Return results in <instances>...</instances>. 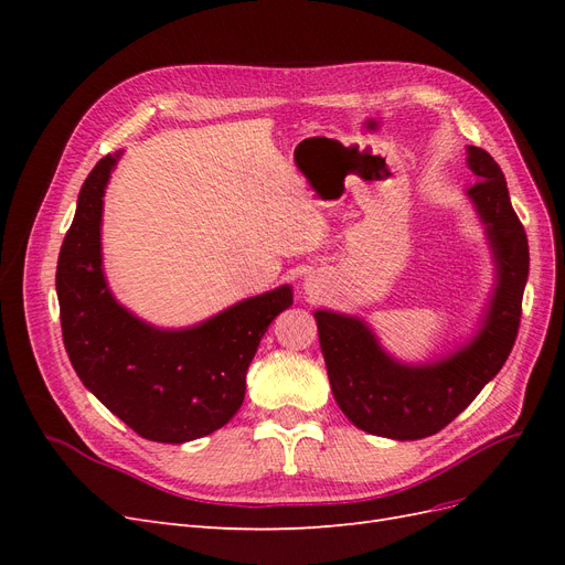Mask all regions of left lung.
<instances>
[{
    "mask_svg": "<svg viewBox=\"0 0 565 565\" xmlns=\"http://www.w3.org/2000/svg\"><path fill=\"white\" fill-rule=\"evenodd\" d=\"M467 162L478 177L467 195L486 224L498 264V287L483 328L465 349L431 365H403L380 347L363 320L316 311L320 349L334 401L358 429L396 440L438 434L502 370L514 349L527 280V237L500 164L469 146Z\"/></svg>",
    "mask_w": 565,
    "mask_h": 565,
    "instance_id": "obj_1",
    "label": "left lung"
}]
</instances>
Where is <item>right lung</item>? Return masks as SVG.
<instances>
[{
  "mask_svg": "<svg viewBox=\"0 0 565 565\" xmlns=\"http://www.w3.org/2000/svg\"><path fill=\"white\" fill-rule=\"evenodd\" d=\"M119 152L84 181L58 254L56 292L67 358L82 384L139 436L185 443L228 424L268 324L292 306V289L237 301L185 330H158L119 306L104 278L100 214Z\"/></svg>",
  "mask_w": 565,
  "mask_h": 565,
  "instance_id": "add662e5",
  "label": "right lung"
}]
</instances>
